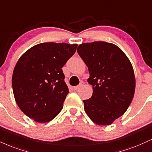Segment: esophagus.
<instances>
[{
  "label": "esophagus",
  "instance_id": "esophagus-1",
  "mask_svg": "<svg viewBox=\"0 0 152 152\" xmlns=\"http://www.w3.org/2000/svg\"><path fill=\"white\" fill-rule=\"evenodd\" d=\"M83 82H81V83H80L79 85L77 86H75V87H74V90H77V89L79 88L80 87H81L82 86H83Z\"/></svg>",
  "mask_w": 152,
  "mask_h": 152
}]
</instances>
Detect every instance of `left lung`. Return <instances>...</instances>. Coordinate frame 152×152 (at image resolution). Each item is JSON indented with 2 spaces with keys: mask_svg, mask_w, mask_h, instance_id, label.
Masks as SVG:
<instances>
[{
  "mask_svg": "<svg viewBox=\"0 0 152 152\" xmlns=\"http://www.w3.org/2000/svg\"><path fill=\"white\" fill-rule=\"evenodd\" d=\"M77 52L88 69L91 98L83 100L88 116L98 125H109L126 112L135 91L132 64L115 45L106 42L83 43Z\"/></svg>",
  "mask_w": 152,
  "mask_h": 152,
  "instance_id": "obj_1",
  "label": "left lung"
}]
</instances>
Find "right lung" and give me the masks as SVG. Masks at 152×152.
<instances>
[{"mask_svg": "<svg viewBox=\"0 0 152 152\" xmlns=\"http://www.w3.org/2000/svg\"><path fill=\"white\" fill-rule=\"evenodd\" d=\"M77 46L64 42L38 44L18 61L12 77L15 100L34 121H51L63 108L69 91L61 68Z\"/></svg>", "mask_w": 152, "mask_h": 152, "instance_id": "right-lung-1", "label": "right lung"}]
</instances>
